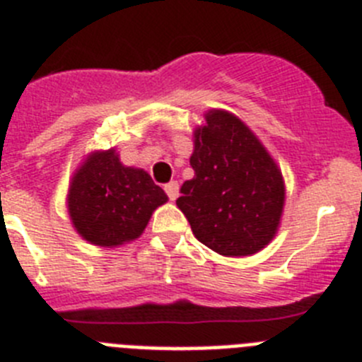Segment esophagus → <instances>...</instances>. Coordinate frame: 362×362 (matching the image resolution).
<instances>
[{"label":"esophagus","mask_w":362,"mask_h":362,"mask_svg":"<svg viewBox=\"0 0 362 362\" xmlns=\"http://www.w3.org/2000/svg\"><path fill=\"white\" fill-rule=\"evenodd\" d=\"M165 192H167V195H168V199H170V201H175V199H177V195H179V183H177V181H170V183L165 185Z\"/></svg>","instance_id":"obj_1"}]
</instances>
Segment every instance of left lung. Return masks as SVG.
I'll list each match as a JSON object with an SVG mask.
<instances>
[{
    "mask_svg": "<svg viewBox=\"0 0 362 362\" xmlns=\"http://www.w3.org/2000/svg\"><path fill=\"white\" fill-rule=\"evenodd\" d=\"M195 129L177 208L199 242L224 257L255 255L273 240L284 211L280 168L240 118L211 109Z\"/></svg>",
    "mask_w": 362,
    "mask_h": 362,
    "instance_id": "obj_1",
    "label": "left lung"
}]
</instances>
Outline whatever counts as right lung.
Segmentation results:
<instances>
[{
	"label": "right lung",
	"instance_id": "add662e5",
	"mask_svg": "<svg viewBox=\"0 0 362 362\" xmlns=\"http://www.w3.org/2000/svg\"><path fill=\"white\" fill-rule=\"evenodd\" d=\"M167 201L151 175L122 165L115 148L89 154L68 190L73 226L84 240L102 247L136 240L152 211Z\"/></svg>",
	"mask_w": 362,
	"mask_h": 362
}]
</instances>
